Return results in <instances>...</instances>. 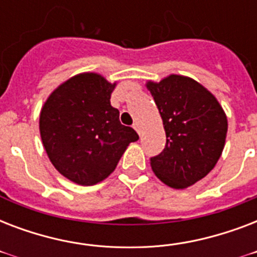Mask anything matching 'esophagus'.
<instances>
[{"label": "esophagus", "mask_w": 257, "mask_h": 257, "mask_svg": "<svg viewBox=\"0 0 257 257\" xmlns=\"http://www.w3.org/2000/svg\"><path fill=\"white\" fill-rule=\"evenodd\" d=\"M133 128H135V131H136L139 135H141V128L140 125H139V122H135V124H133Z\"/></svg>", "instance_id": "esophagus-1"}]
</instances>
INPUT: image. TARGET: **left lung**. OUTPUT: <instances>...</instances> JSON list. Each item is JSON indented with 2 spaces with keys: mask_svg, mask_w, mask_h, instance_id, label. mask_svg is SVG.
I'll return each mask as SVG.
<instances>
[{
  "mask_svg": "<svg viewBox=\"0 0 257 257\" xmlns=\"http://www.w3.org/2000/svg\"><path fill=\"white\" fill-rule=\"evenodd\" d=\"M147 88L163 118L167 144L151 157L155 175L175 189L191 187L209 173L221 156L227 116L209 90L195 80L171 74Z\"/></svg>",
  "mask_w": 257,
  "mask_h": 257,
  "instance_id": "obj_1",
  "label": "left lung"
}]
</instances>
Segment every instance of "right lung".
<instances>
[{"label": "right lung", "instance_id": "right-lung-1", "mask_svg": "<svg viewBox=\"0 0 257 257\" xmlns=\"http://www.w3.org/2000/svg\"><path fill=\"white\" fill-rule=\"evenodd\" d=\"M110 84L97 73H81L58 86L40 114V133L54 168L80 185L106 179L139 135L120 122L110 105Z\"/></svg>", "mask_w": 257, "mask_h": 257}]
</instances>
